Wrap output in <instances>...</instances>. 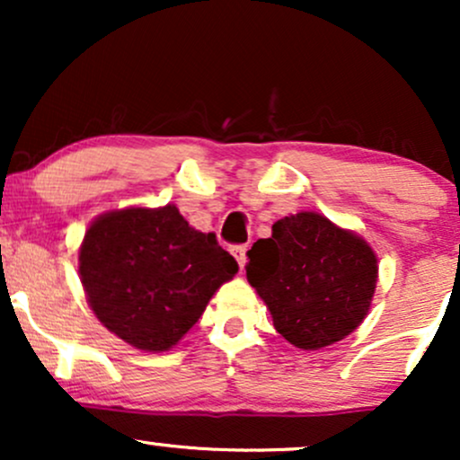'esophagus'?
<instances>
[{
  "instance_id": "1",
  "label": "esophagus",
  "mask_w": 460,
  "mask_h": 460,
  "mask_svg": "<svg viewBox=\"0 0 460 460\" xmlns=\"http://www.w3.org/2000/svg\"><path fill=\"white\" fill-rule=\"evenodd\" d=\"M231 255L235 257L237 266H240V270H242V268L246 266V246H234L231 248Z\"/></svg>"
}]
</instances>
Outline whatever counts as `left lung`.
<instances>
[{"label": "left lung", "instance_id": "8db88e82", "mask_svg": "<svg viewBox=\"0 0 460 460\" xmlns=\"http://www.w3.org/2000/svg\"><path fill=\"white\" fill-rule=\"evenodd\" d=\"M246 279L292 346L320 350L366 320L378 281L374 248L318 212L277 220L248 251Z\"/></svg>", "mask_w": 460, "mask_h": 460}]
</instances>
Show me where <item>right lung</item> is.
<instances>
[{"instance_id": "1", "label": "right lung", "mask_w": 460, "mask_h": 460, "mask_svg": "<svg viewBox=\"0 0 460 460\" xmlns=\"http://www.w3.org/2000/svg\"><path fill=\"white\" fill-rule=\"evenodd\" d=\"M237 261L177 205L112 209L79 246V279L97 320L125 344L166 352L197 324Z\"/></svg>"}]
</instances>
